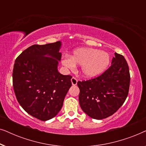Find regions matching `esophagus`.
<instances>
[{
  "label": "esophagus",
  "instance_id": "obj_1",
  "mask_svg": "<svg viewBox=\"0 0 146 146\" xmlns=\"http://www.w3.org/2000/svg\"><path fill=\"white\" fill-rule=\"evenodd\" d=\"M71 82H72V84L73 86H76L77 84V82H78V80L75 77H73L71 79Z\"/></svg>",
  "mask_w": 146,
  "mask_h": 146
}]
</instances>
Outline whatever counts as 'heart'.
<instances>
[{"label":"heart","mask_w":146,"mask_h":146,"mask_svg":"<svg viewBox=\"0 0 146 146\" xmlns=\"http://www.w3.org/2000/svg\"><path fill=\"white\" fill-rule=\"evenodd\" d=\"M110 57L108 53L91 48H81L73 52L70 56H64L62 64L67 68L82 66V73L86 78H93L103 73L108 67Z\"/></svg>","instance_id":"b5f03b06"}]
</instances>
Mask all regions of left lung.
Returning a JSON list of instances; mask_svg holds the SVG:
<instances>
[{
  "label": "left lung",
  "mask_w": 146,
  "mask_h": 146,
  "mask_svg": "<svg viewBox=\"0 0 146 146\" xmlns=\"http://www.w3.org/2000/svg\"><path fill=\"white\" fill-rule=\"evenodd\" d=\"M111 65L100 76L78 81L79 103L82 110L93 119H102L113 114L128 94L130 74L122 55L115 52Z\"/></svg>",
  "instance_id": "left-lung-1"
}]
</instances>
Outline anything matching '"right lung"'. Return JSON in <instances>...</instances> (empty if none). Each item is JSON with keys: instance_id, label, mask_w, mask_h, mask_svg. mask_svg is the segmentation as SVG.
Here are the masks:
<instances>
[{"instance_id": "obj_1", "label": "right lung", "mask_w": 146, "mask_h": 146, "mask_svg": "<svg viewBox=\"0 0 146 146\" xmlns=\"http://www.w3.org/2000/svg\"><path fill=\"white\" fill-rule=\"evenodd\" d=\"M60 46V41L33 45L14 64L13 84L17 100L28 113L42 121L57 115L72 86V77L61 74L57 69Z\"/></svg>"}]
</instances>
